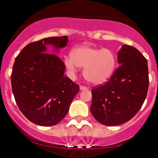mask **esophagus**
<instances>
[{
	"label": "esophagus",
	"instance_id": "esophagus-1",
	"mask_svg": "<svg viewBox=\"0 0 158 158\" xmlns=\"http://www.w3.org/2000/svg\"><path fill=\"white\" fill-rule=\"evenodd\" d=\"M79 89H80V90H87V89H88V87H85V86H80Z\"/></svg>",
	"mask_w": 158,
	"mask_h": 158
}]
</instances>
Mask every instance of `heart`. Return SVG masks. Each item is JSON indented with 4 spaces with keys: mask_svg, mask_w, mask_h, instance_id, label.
I'll return each mask as SVG.
<instances>
[{
    "mask_svg": "<svg viewBox=\"0 0 158 158\" xmlns=\"http://www.w3.org/2000/svg\"><path fill=\"white\" fill-rule=\"evenodd\" d=\"M64 64L70 74L75 75L78 68H84V78L92 84L107 82L117 66V56L109 48L81 46L73 50L71 56L64 58Z\"/></svg>",
    "mask_w": 158,
    "mask_h": 158,
    "instance_id": "1",
    "label": "heart"
}]
</instances>
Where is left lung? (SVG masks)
<instances>
[{"label":"left lung","instance_id":"1","mask_svg":"<svg viewBox=\"0 0 158 158\" xmlns=\"http://www.w3.org/2000/svg\"><path fill=\"white\" fill-rule=\"evenodd\" d=\"M119 67L105 84L91 90L90 112L101 124L112 127L127 123L142 107L147 95L146 59L137 48L124 44L118 52Z\"/></svg>","mask_w":158,"mask_h":158}]
</instances>
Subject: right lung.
<instances>
[{
  "mask_svg": "<svg viewBox=\"0 0 158 158\" xmlns=\"http://www.w3.org/2000/svg\"><path fill=\"white\" fill-rule=\"evenodd\" d=\"M68 36L48 37L28 44L16 56L11 75L12 90L22 114L42 127L55 126L68 114L79 86L65 76L57 54ZM54 48L52 54L47 47Z\"/></svg>",
  "mask_w": 158,
  "mask_h": 158,
  "instance_id": "1",
  "label": "right lung"
}]
</instances>
